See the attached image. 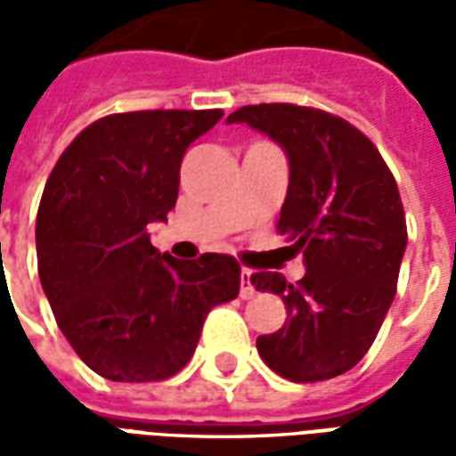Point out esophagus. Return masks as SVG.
Returning a JSON list of instances; mask_svg holds the SVG:
<instances>
[{
	"label": "esophagus",
	"mask_w": 456,
	"mask_h": 456,
	"mask_svg": "<svg viewBox=\"0 0 456 456\" xmlns=\"http://www.w3.org/2000/svg\"><path fill=\"white\" fill-rule=\"evenodd\" d=\"M239 281H241V288H239V297L241 300H248V297L256 296V288H254V283H251V271H241V276H239Z\"/></svg>",
	"instance_id": "esophagus-1"
}]
</instances>
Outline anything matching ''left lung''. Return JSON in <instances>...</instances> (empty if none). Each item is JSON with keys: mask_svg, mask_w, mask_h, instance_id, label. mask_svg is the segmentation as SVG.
Here are the masks:
<instances>
[{"mask_svg": "<svg viewBox=\"0 0 456 456\" xmlns=\"http://www.w3.org/2000/svg\"><path fill=\"white\" fill-rule=\"evenodd\" d=\"M227 124H248L286 151L276 229L305 261L296 286L281 273L251 276L288 313L278 332L258 337V354L288 381L335 379L362 362L395 297L408 244L398 185L371 141L335 114L251 104Z\"/></svg>", "mask_w": 456, "mask_h": 456, "instance_id": "obj_1", "label": "left lung"}]
</instances>
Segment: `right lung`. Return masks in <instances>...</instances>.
Instances as JSON below:
<instances>
[{
	"instance_id": "add662e5",
	"label": "right lung",
	"mask_w": 456,
	"mask_h": 456,
	"mask_svg": "<svg viewBox=\"0 0 456 456\" xmlns=\"http://www.w3.org/2000/svg\"><path fill=\"white\" fill-rule=\"evenodd\" d=\"M222 114H110L80 131L48 175L36 217L38 278L75 354L110 381L178 373L209 310L239 296L234 258L178 261L149 234L175 208L188 146Z\"/></svg>"
}]
</instances>
